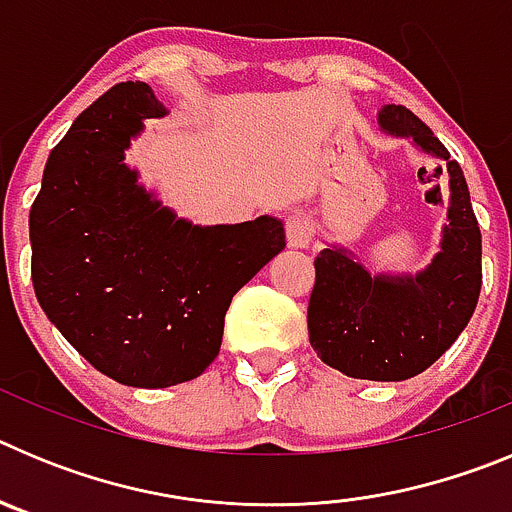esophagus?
Masks as SVG:
<instances>
[{
  "label": "esophagus",
  "mask_w": 512,
  "mask_h": 512,
  "mask_svg": "<svg viewBox=\"0 0 512 512\" xmlns=\"http://www.w3.org/2000/svg\"><path fill=\"white\" fill-rule=\"evenodd\" d=\"M287 243L292 248H307L312 243V223L305 212H295L287 217Z\"/></svg>",
  "instance_id": "34e87169"
}]
</instances>
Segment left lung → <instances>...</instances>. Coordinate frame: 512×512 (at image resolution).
<instances>
[{
  "instance_id": "left-lung-1",
  "label": "left lung",
  "mask_w": 512,
  "mask_h": 512,
  "mask_svg": "<svg viewBox=\"0 0 512 512\" xmlns=\"http://www.w3.org/2000/svg\"><path fill=\"white\" fill-rule=\"evenodd\" d=\"M379 128L443 161L449 212L441 251L415 274H372L354 251L330 243L315 259L307 333L320 361L346 377L402 382L425 372L467 328L482 289V233L464 171L433 130L402 104H384Z\"/></svg>"
}]
</instances>
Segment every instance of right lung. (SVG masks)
<instances>
[{
    "label": "right lung",
    "mask_w": 512,
    "mask_h": 512,
    "mask_svg": "<svg viewBox=\"0 0 512 512\" xmlns=\"http://www.w3.org/2000/svg\"><path fill=\"white\" fill-rule=\"evenodd\" d=\"M166 115L143 81L112 87L53 148L30 207L48 320L97 372L146 390L205 372L233 295L287 246L279 217L194 225L138 182L125 151Z\"/></svg>",
    "instance_id": "right-lung-1"
}]
</instances>
